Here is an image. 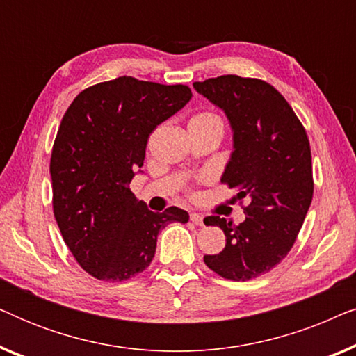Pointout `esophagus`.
Masks as SVG:
<instances>
[{
	"instance_id": "esophagus-1",
	"label": "esophagus",
	"mask_w": 356,
	"mask_h": 356,
	"mask_svg": "<svg viewBox=\"0 0 356 356\" xmlns=\"http://www.w3.org/2000/svg\"><path fill=\"white\" fill-rule=\"evenodd\" d=\"M189 218H191V222L194 223V225H199V227H202V225H204V217L201 216V213L193 212L191 216H189Z\"/></svg>"
}]
</instances>
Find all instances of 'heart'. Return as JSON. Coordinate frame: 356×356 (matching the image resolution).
<instances>
[{
	"label": "heart",
	"instance_id": "b5f03b06",
	"mask_svg": "<svg viewBox=\"0 0 356 356\" xmlns=\"http://www.w3.org/2000/svg\"><path fill=\"white\" fill-rule=\"evenodd\" d=\"M189 123H220L222 124V121L217 115L213 113H199L196 116H193V120L189 121Z\"/></svg>",
	"mask_w": 356,
	"mask_h": 356
}]
</instances>
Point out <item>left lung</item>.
<instances>
[{
  "instance_id": "left-lung-1",
  "label": "left lung",
  "mask_w": 356,
  "mask_h": 356,
  "mask_svg": "<svg viewBox=\"0 0 356 356\" xmlns=\"http://www.w3.org/2000/svg\"><path fill=\"white\" fill-rule=\"evenodd\" d=\"M193 87L230 123L233 152L222 181L236 189L238 201L250 202L238 225L217 216L204 218L220 227L227 240L204 262L223 279H256L289 254L313 201L308 136L289 102L264 81L227 74Z\"/></svg>"
}]
</instances>
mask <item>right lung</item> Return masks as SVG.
<instances>
[{"label": "right lung", "instance_id": "right-lung-1", "mask_svg": "<svg viewBox=\"0 0 356 356\" xmlns=\"http://www.w3.org/2000/svg\"><path fill=\"white\" fill-rule=\"evenodd\" d=\"M188 86L116 77L82 90L63 116L50 160L53 212L63 240L95 279L123 282L145 270L157 236L179 207L149 211L131 193L152 131L191 100Z\"/></svg>", "mask_w": 356, "mask_h": 356}]
</instances>
